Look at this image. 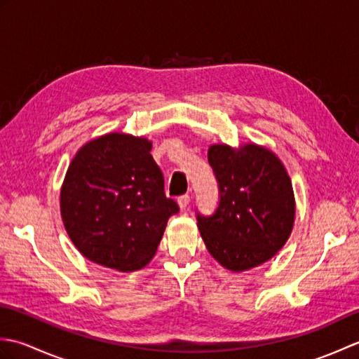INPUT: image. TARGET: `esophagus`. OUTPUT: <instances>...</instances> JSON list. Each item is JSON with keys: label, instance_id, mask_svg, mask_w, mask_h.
<instances>
[{"label": "esophagus", "instance_id": "1", "mask_svg": "<svg viewBox=\"0 0 359 359\" xmlns=\"http://www.w3.org/2000/svg\"><path fill=\"white\" fill-rule=\"evenodd\" d=\"M177 203H179L180 210H187V207H188V205H189V196H188V194L180 196L179 199H177Z\"/></svg>", "mask_w": 359, "mask_h": 359}]
</instances>
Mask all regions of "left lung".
Returning a JSON list of instances; mask_svg holds the SVG:
<instances>
[{
	"label": "left lung",
	"mask_w": 359,
	"mask_h": 359,
	"mask_svg": "<svg viewBox=\"0 0 359 359\" xmlns=\"http://www.w3.org/2000/svg\"><path fill=\"white\" fill-rule=\"evenodd\" d=\"M208 162L219 184L215 215H197L210 255L231 271L261 265L285 245L294 222L292 180L278 156L255 143L234 149L211 144Z\"/></svg>",
	"instance_id": "obj_1"
}]
</instances>
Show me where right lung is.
I'll return each instance as SVG.
<instances>
[{
	"mask_svg": "<svg viewBox=\"0 0 359 359\" xmlns=\"http://www.w3.org/2000/svg\"><path fill=\"white\" fill-rule=\"evenodd\" d=\"M144 137L111 133L88 142L67 168L60 210L74 245L89 261L140 270L156 255L179 205Z\"/></svg>",
	"mask_w": 359,
	"mask_h": 359,
	"instance_id": "right-lung-1",
	"label": "right lung"
}]
</instances>
